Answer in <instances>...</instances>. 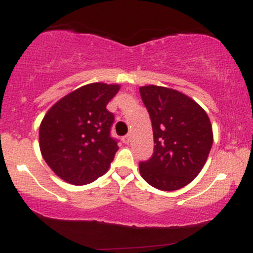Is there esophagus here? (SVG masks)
<instances>
[{"label":"esophagus","instance_id":"34e87169","mask_svg":"<svg viewBox=\"0 0 253 253\" xmlns=\"http://www.w3.org/2000/svg\"><path fill=\"white\" fill-rule=\"evenodd\" d=\"M129 140H130V135L129 134H126V135L123 136V141L125 144H128Z\"/></svg>","mask_w":253,"mask_h":253}]
</instances>
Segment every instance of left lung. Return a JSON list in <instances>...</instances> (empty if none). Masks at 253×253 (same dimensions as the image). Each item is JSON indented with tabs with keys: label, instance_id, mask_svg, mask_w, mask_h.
<instances>
[{
	"label": "left lung",
	"instance_id": "1",
	"mask_svg": "<svg viewBox=\"0 0 253 253\" xmlns=\"http://www.w3.org/2000/svg\"><path fill=\"white\" fill-rule=\"evenodd\" d=\"M152 123L155 152L139 171L159 190L181 189L193 181L207 162L213 129L207 113L178 90L159 85L139 88Z\"/></svg>",
	"mask_w": 253,
	"mask_h": 253
}]
</instances>
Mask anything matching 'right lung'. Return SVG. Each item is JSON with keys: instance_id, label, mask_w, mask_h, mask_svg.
Masks as SVG:
<instances>
[{"instance_id": "add662e5", "label": "right lung", "mask_w": 253, "mask_h": 253, "mask_svg": "<svg viewBox=\"0 0 253 253\" xmlns=\"http://www.w3.org/2000/svg\"><path fill=\"white\" fill-rule=\"evenodd\" d=\"M119 84L90 83L57 101L39 127L42 158L63 181L84 185L103 176L119 150L107 104Z\"/></svg>"}]
</instances>
